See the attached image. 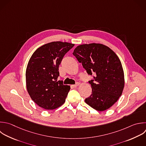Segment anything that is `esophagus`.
I'll return each instance as SVG.
<instances>
[{
    "instance_id": "34e87169",
    "label": "esophagus",
    "mask_w": 146,
    "mask_h": 146,
    "mask_svg": "<svg viewBox=\"0 0 146 146\" xmlns=\"http://www.w3.org/2000/svg\"><path fill=\"white\" fill-rule=\"evenodd\" d=\"M79 85V82H76V83H75V84H74V85H71V87H78V86Z\"/></svg>"
}]
</instances>
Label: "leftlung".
<instances>
[{
  "instance_id": "8db88e82",
  "label": "left lung",
  "mask_w": 146,
  "mask_h": 146,
  "mask_svg": "<svg viewBox=\"0 0 146 146\" xmlns=\"http://www.w3.org/2000/svg\"><path fill=\"white\" fill-rule=\"evenodd\" d=\"M88 75L92 94L85 102L98 111H103L115 104L121 95L124 86L122 65L116 54L108 47L91 43L78 46L72 53Z\"/></svg>"
}]
</instances>
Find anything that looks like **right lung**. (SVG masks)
Wrapping results in <instances>:
<instances>
[{"instance_id": "1", "label": "right lung", "mask_w": 146, "mask_h": 146, "mask_svg": "<svg viewBox=\"0 0 146 146\" xmlns=\"http://www.w3.org/2000/svg\"><path fill=\"white\" fill-rule=\"evenodd\" d=\"M74 44L53 42L38 48L28 63L26 87L32 100L39 107L51 110L61 106L70 90L58 80L59 66Z\"/></svg>"}]
</instances>
